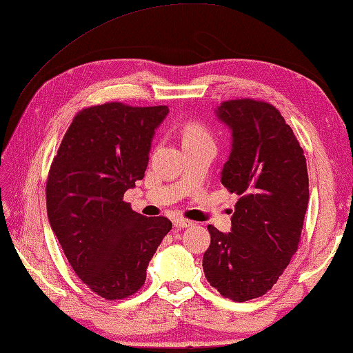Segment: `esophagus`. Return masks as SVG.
Wrapping results in <instances>:
<instances>
[{
	"mask_svg": "<svg viewBox=\"0 0 353 353\" xmlns=\"http://www.w3.org/2000/svg\"><path fill=\"white\" fill-rule=\"evenodd\" d=\"M172 223H174V228H177V229L190 228V226L193 225V221L185 220V218H174V220H172Z\"/></svg>",
	"mask_w": 353,
	"mask_h": 353,
	"instance_id": "obj_1",
	"label": "esophagus"
}]
</instances>
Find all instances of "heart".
Wrapping results in <instances>:
<instances>
[{
    "label": "heart",
    "instance_id": "obj_1",
    "mask_svg": "<svg viewBox=\"0 0 353 353\" xmlns=\"http://www.w3.org/2000/svg\"><path fill=\"white\" fill-rule=\"evenodd\" d=\"M207 137V133L201 128L199 125H194V124H188L185 127V130H183V138L185 139H193V138H203Z\"/></svg>",
    "mask_w": 353,
    "mask_h": 353
}]
</instances>
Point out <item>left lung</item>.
Wrapping results in <instances>:
<instances>
[{"mask_svg":"<svg viewBox=\"0 0 353 353\" xmlns=\"http://www.w3.org/2000/svg\"><path fill=\"white\" fill-rule=\"evenodd\" d=\"M215 116L232 137L221 183L240 199L231 232L207 226L210 247L203 268L223 297L247 301L273 288L299 248L310 201L306 159L292 128L270 103L229 100Z\"/></svg>","mask_w":353,"mask_h":353,"instance_id":"left-lung-1","label":"left lung"}]
</instances>
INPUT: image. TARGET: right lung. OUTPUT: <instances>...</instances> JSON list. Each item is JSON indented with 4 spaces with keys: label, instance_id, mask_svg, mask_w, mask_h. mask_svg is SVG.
I'll use <instances>...</instances> for the list:
<instances>
[{
    "label": "right lung",
    "instance_id": "right-lung-1",
    "mask_svg": "<svg viewBox=\"0 0 353 353\" xmlns=\"http://www.w3.org/2000/svg\"><path fill=\"white\" fill-rule=\"evenodd\" d=\"M168 106H89L72 121L47 181V214L67 261L106 300L135 294L161 240L165 216L132 210L124 193L144 177Z\"/></svg>",
    "mask_w": 353,
    "mask_h": 353
}]
</instances>
